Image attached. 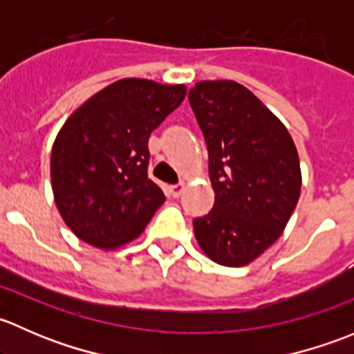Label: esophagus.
Masks as SVG:
<instances>
[{
	"label": "esophagus",
	"instance_id": "34e87169",
	"mask_svg": "<svg viewBox=\"0 0 354 354\" xmlns=\"http://www.w3.org/2000/svg\"><path fill=\"white\" fill-rule=\"evenodd\" d=\"M183 192H185V183L171 185V187H169V195H171V197H174V198L181 197V194H183Z\"/></svg>",
	"mask_w": 354,
	"mask_h": 354
}]
</instances>
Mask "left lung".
Returning a JSON list of instances; mask_svg holds the SVG:
<instances>
[{
    "instance_id": "1",
    "label": "left lung",
    "mask_w": 354,
    "mask_h": 354,
    "mask_svg": "<svg viewBox=\"0 0 354 354\" xmlns=\"http://www.w3.org/2000/svg\"><path fill=\"white\" fill-rule=\"evenodd\" d=\"M188 99L216 194L214 209L194 221L195 238L216 263L248 266L279 240L298 203V151L283 121L238 82H197Z\"/></svg>"
}]
</instances>
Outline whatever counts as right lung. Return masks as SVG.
I'll return each instance as SVG.
<instances>
[{"mask_svg":"<svg viewBox=\"0 0 354 354\" xmlns=\"http://www.w3.org/2000/svg\"><path fill=\"white\" fill-rule=\"evenodd\" d=\"M187 85L121 78L68 116L51 149L55 203L87 245L116 250L164 203L149 178V137L183 102Z\"/></svg>","mask_w":354,"mask_h":354,"instance_id":"obj_1","label":"right lung"}]
</instances>
